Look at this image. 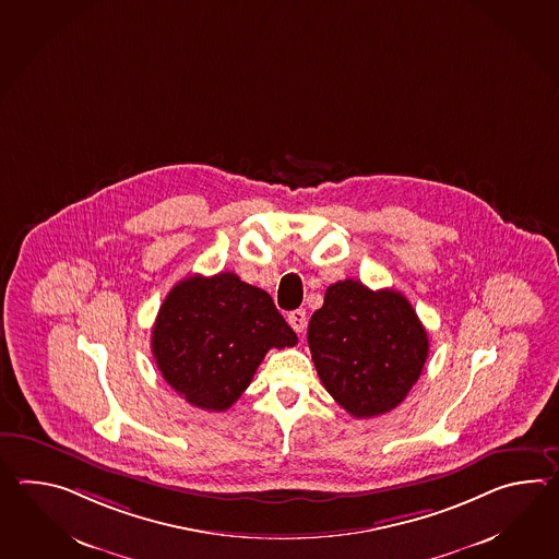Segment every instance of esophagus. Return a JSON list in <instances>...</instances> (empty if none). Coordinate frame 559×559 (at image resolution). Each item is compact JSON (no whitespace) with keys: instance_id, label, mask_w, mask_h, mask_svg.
<instances>
[{"instance_id":"obj_1","label":"esophagus","mask_w":559,"mask_h":559,"mask_svg":"<svg viewBox=\"0 0 559 559\" xmlns=\"http://www.w3.org/2000/svg\"><path fill=\"white\" fill-rule=\"evenodd\" d=\"M307 312L305 309L293 310V312H288V324L295 329V333H302L305 329H307Z\"/></svg>"}]
</instances>
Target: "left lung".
Instances as JSON below:
<instances>
[{
  "mask_svg": "<svg viewBox=\"0 0 559 559\" xmlns=\"http://www.w3.org/2000/svg\"><path fill=\"white\" fill-rule=\"evenodd\" d=\"M307 338L324 389L357 419L395 409L429 355L427 331L409 300L353 278L326 288Z\"/></svg>",
  "mask_w": 559,
  "mask_h": 559,
  "instance_id": "1",
  "label": "left lung"
}]
</instances>
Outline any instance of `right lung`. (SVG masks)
Returning a JSON list of instances; mask_svg holds the SVG:
<instances>
[{
  "instance_id": "obj_1",
  "label": "right lung",
  "mask_w": 559,
  "mask_h": 559,
  "mask_svg": "<svg viewBox=\"0 0 559 559\" xmlns=\"http://www.w3.org/2000/svg\"><path fill=\"white\" fill-rule=\"evenodd\" d=\"M295 345L271 295L235 273L194 274L174 285L152 329L164 381L204 411L233 407L264 355Z\"/></svg>"
}]
</instances>
